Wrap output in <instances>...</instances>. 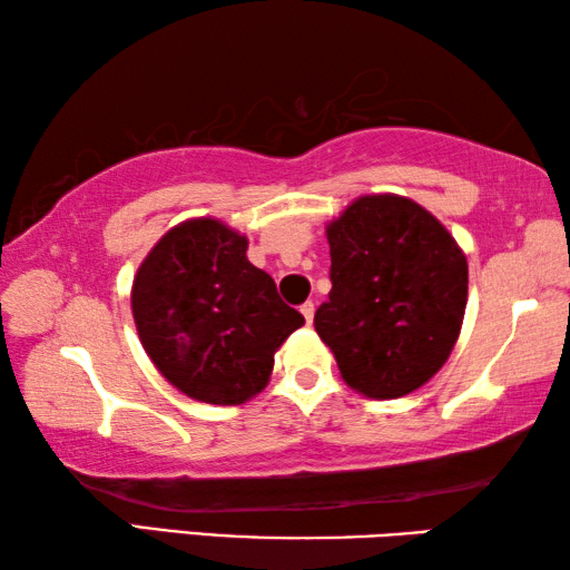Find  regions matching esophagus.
Wrapping results in <instances>:
<instances>
[{
    "instance_id": "1",
    "label": "esophagus",
    "mask_w": 570,
    "mask_h": 570,
    "mask_svg": "<svg viewBox=\"0 0 570 570\" xmlns=\"http://www.w3.org/2000/svg\"><path fill=\"white\" fill-rule=\"evenodd\" d=\"M298 312L304 314V320H306V324H312L314 322V304L312 302H306V304H302V308H298Z\"/></svg>"
}]
</instances>
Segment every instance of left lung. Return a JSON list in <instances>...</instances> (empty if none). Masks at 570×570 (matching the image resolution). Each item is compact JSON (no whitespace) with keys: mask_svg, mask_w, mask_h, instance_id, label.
I'll use <instances>...</instances> for the list:
<instances>
[{"mask_svg":"<svg viewBox=\"0 0 570 570\" xmlns=\"http://www.w3.org/2000/svg\"><path fill=\"white\" fill-rule=\"evenodd\" d=\"M332 292L314 314L344 382L394 400L435 377L468 304V258L420 204L362 196L326 226Z\"/></svg>","mask_w":570,"mask_h":570,"instance_id":"left-lung-1","label":"left lung"}]
</instances>
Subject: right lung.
<instances>
[{
    "label": "right lung",
    "instance_id": "1",
    "mask_svg": "<svg viewBox=\"0 0 570 570\" xmlns=\"http://www.w3.org/2000/svg\"><path fill=\"white\" fill-rule=\"evenodd\" d=\"M246 248V236L220 220L190 218L135 274L130 302L142 350L198 402L240 404L262 392L276 350L304 324Z\"/></svg>",
    "mask_w": 570,
    "mask_h": 570
}]
</instances>
